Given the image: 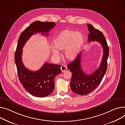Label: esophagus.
I'll use <instances>...</instances> for the list:
<instances>
[{
  "mask_svg": "<svg viewBox=\"0 0 125 125\" xmlns=\"http://www.w3.org/2000/svg\"><path fill=\"white\" fill-rule=\"evenodd\" d=\"M61 71L63 72L67 70V67H66V66L65 65H62L61 67Z\"/></svg>",
  "mask_w": 125,
  "mask_h": 125,
  "instance_id": "34e87169",
  "label": "esophagus"
}]
</instances>
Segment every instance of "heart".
I'll use <instances>...</instances> for the list:
<instances>
[{"instance_id": "b5f03b06", "label": "heart", "mask_w": 125, "mask_h": 125, "mask_svg": "<svg viewBox=\"0 0 125 125\" xmlns=\"http://www.w3.org/2000/svg\"><path fill=\"white\" fill-rule=\"evenodd\" d=\"M84 37L82 33L75 31L66 30L60 32L53 41L55 49H52L54 55L57 56L58 50H65V57L69 61H73L78 57L84 42Z\"/></svg>"}]
</instances>
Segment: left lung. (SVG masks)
Instances as JSON below:
<instances>
[{"label": "left lung", "instance_id": "8db88e82", "mask_svg": "<svg viewBox=\"0 0 125 125\" xmlns=\"http://www.w3.org/2000/svg\"><path fill=\"white\" fill-rule=\"evenodd\" d=\"M87 27L89 32L88 42H98L102 45L104 51L99 67L92 74H86L82 70L80 53L74 61L67 66L72 73L71 89L74 93L82 95L89 94L101 83L107 70V60L109 55V47L103 32L94 28L91 24L88 23Z\"/></svg>", "mask_w": 125, "mask_h": 125}]
</instances>
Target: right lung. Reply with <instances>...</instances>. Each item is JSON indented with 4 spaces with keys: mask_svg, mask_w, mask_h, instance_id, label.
Masks as SVG:
<instances>
[{
    "mask_svg": "<svg viewBox=\"0 0 125 125\" xmlns=\"http://www.w3.org/2000/svg\"><path fill=\"white\" fill-rule=\"evenodd\" d=\"M56 24L54 22L36 21L31 23L21 34L14 55L19 80L24 88L31 94L44 97L50 94L54 90L55 78L61 73V65L45 63L38 71H32L24 67L21 56L24 45L33 35L37 32L48 36Z\"/></svg>",
    "mask_w": 125,
    "mask_h": 125,
    "instance_id": "add662e5",
    "label": "right lung"
}]
</instances>
